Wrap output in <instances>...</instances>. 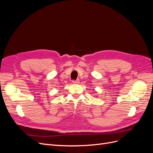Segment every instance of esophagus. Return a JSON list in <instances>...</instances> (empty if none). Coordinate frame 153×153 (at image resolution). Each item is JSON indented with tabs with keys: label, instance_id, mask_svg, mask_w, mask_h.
Instances as JSON below:
<instances>
[{
	"label": "esophagus",
	"instance_id": "34e87169",
	"mask_svg": "<svg viewBox=\"0 0 153 153\" xmlns=\"http://www.w3.org/2000/svg\"><path fill=\"white\" fill-rule=\"evenodd\" d=\"M79 82H80V80L79 79H76V80H73V84H79Z\"/></svg>",
	"mask_w": 153,
	"mask_h": 153
}]
</instances>
